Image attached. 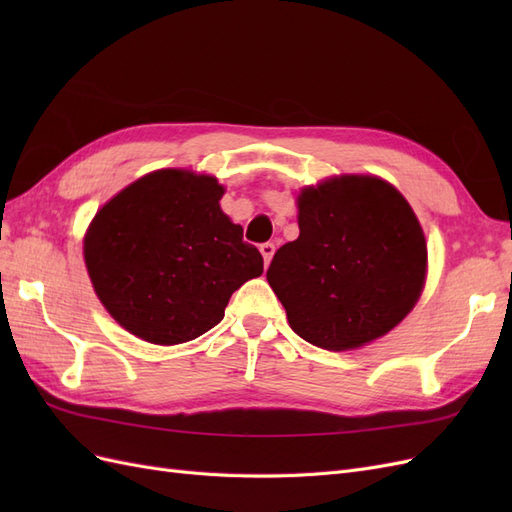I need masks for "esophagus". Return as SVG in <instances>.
<instances>
[{"mask_svg": "<svg viewBox=\"0 0 512 512\" xmlns=\"http://www.w3.org/2000/svg\"><path fill=\"white\" fill-rule=\"evenodd\" d=\"M260 254H262V258H265V267H269V262H271L273 254H275V245H273L271 241L262 243V245H260Z\"/></svg>", "mask_w": 512, "mask_h": 512, "instance_id": "obj_1", "label": "esophagus"}]
</instances>
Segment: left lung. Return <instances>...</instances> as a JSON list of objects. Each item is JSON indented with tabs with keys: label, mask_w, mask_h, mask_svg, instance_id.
Here are the masks:
<instances>
[{
	"label": "left lung",
	"mask_w": 512,
	"mask_h": 512,
	"mask_svg": "<svg viewBox=\"0 0 512 512\" xmlns=\"http://www.w3.org/2000/svg\"><path fill=\"white\" fill-rule=\"evenodd\" d=\"M299 239L275 252L267 280L292 331L324 350L389 333L421 297L427 243L391 183L344 175L299 194Z\"/></svg>",
	"instance_id": "left-lung-1"
}]
</instances>
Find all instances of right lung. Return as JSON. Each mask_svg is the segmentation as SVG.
<instances>
[{
	"instance_id": "right-lung-1",
	"label": "right lung",
	"mask_w": 512,
	"mask_h": 512,
	"mask_svg": "<svg viewBox=\"0 0 512 512\" xmlns=\"http://www.w3.org/2000/svg\"><path fill=\"white\" fill-rule=\"evenodd\" d=\"M215 177L164 168L96 213L83 252L98 299L123 329L173 346L224 318L230 294L262 273V256L220 209Z\"/></svg>"
}]
</instances>
